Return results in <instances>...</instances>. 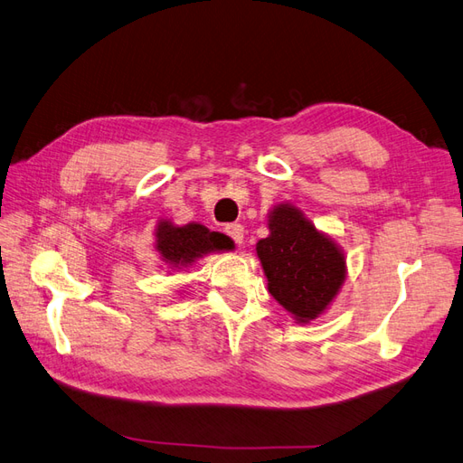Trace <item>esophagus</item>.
I'll return each mask as SVG.
<instances>
[{"label": "esophagus", "instance_id": "1", "mask_svg": "<svg viewBox=\"0 0 463 463\" xmlns=\"http://www.w3.org/2000/svg\"><path fill=\"white\" fill-rule=\"evenodd\" d=\"M226 233L232 237V240H233L237 245L243 243L245 228L241 226V223H228V226H226Z\"/></svg>", "mask_w": 463, "mask_h": 463}]
</instances>
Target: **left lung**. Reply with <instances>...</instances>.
I'll list each match as a JSON object with an SVG mask.
<instances>
[{
	"mask_svg": "<svg viewBox=\"0 0 463 463\" xmlns=\"http://www.w3.org/2000/svg\"><path fill=\"white\" fill-rule=\"evenodd\" d=\"M269 230L270 235L257 243L269 291L296 320L309 322L338 296L345 259L338 245L291 204L272 210Z\"/></svg>",
	"mask_w": 463,
	"mask_h": 463,
	"instance_id": "left-lung-1",
	"label": "left lung"
}]
</instances>
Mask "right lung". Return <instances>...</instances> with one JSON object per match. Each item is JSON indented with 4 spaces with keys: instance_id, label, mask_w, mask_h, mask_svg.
<instances>
[{
    "instance_id": "right-lung-1",
    "label": "right lung",
    "mask_w": 463,
    "mask_h": 463,
    "mask_svg": "<svg viewBox=\"0 0 463 463\" xmlns=\"http://www.w3.org/2000/svg\"><path fill=\"white\" fill-rule=\"evenodd\" d=\"M156 249L167 264L179 269L213 250H230L233 249V241L228 235L210 232L201 223L177 228L172 222L164 220L156 228Z\"/></svg>"
}]
</instances>
